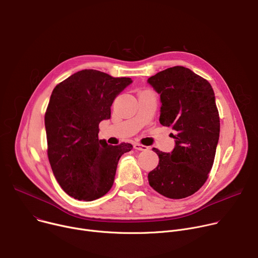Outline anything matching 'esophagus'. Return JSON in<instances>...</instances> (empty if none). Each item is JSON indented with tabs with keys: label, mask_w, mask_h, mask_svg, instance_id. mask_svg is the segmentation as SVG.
I'll return each mask as SVG.
<instances>
[{
	"label": "esophagus",
	"mask_w": 258,
	"mask_h": 258,
	"mask_svg": "<svg viewBox=\"0 0 258 258\" xmlns=\"http://www.w3.org/2000/svg\"><path fill=\"white\" fill-rule=\"evenodd\" d=\"M134 148H135L136 150H140V151H147V150L149 149L148 147L144 146V145H142V144H140V143H134Z\"/></svg>",
	"instance_id": "obj_1"
}]
</instances>
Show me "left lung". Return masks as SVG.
I'll use <instances>...</instances> for the list:
<instances>
[{
  "mask_svg": "<svg viewBox=\"0 0 258 258\" xmlns=\"http://www.w3.org/2000/svg\"><path fill=\"white\" fill-rule=\"evenodd\" d=\"M160 95V118L175 132L171 153L156 148V168L148 173L150 186L170 199L193 195L206 181L219 138V115L210 84L183 66L162 70L148 79Z\"/></svg>",
  "mask_w": 258,
  "mask_h": 258,
  "instance_id": "obj_1",
  "label": "left lung"
}]
</instances>
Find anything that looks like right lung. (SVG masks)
Listing matches in <instances>:
<instances>
[{
	"label": "right lung",
	"instance_id": "right-lung-1",
	"mask_svg": "<svg viewBox=\"0 0 258 258\" xmlns=\"http://www.w3.org/2000/svg\"><path fill=\"white\" fill-rule=\"evenodd\" d=\"M130 78L81 70L55 87L45 114L48 157L61 188L75 199L93 201L111 189L118 160L133 146L99 140V123L111 116L114 99Z\"/></svg>",
	"mask_w": 258,
	"mask_h": 258
}]
</instances>
